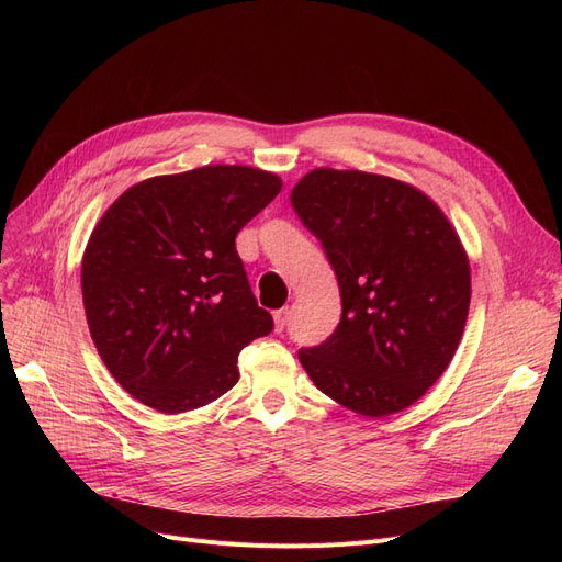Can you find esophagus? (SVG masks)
<instances>
[{
	"mask_svg": "<svg viewBox=\"0 0 562 562\" xmlns=\"http://www.w3.org/2000/svg\"><path fill=\"white\" fill-rule=\"evenodd\" d=\"M288 318H291V312H288V307L274 312V328H277V333H281L288 326Z\"/></svg>",
	"mask_w": 562,
	"mask_h": 562,
	"instance_id": "34e87169",
	"label": "esophagus"
}]
</instances>
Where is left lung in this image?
<instances>
[{
  "mask_svg": "<svg viewBox=\"0 0 562 562\" xmlns=\"http://www.w3.org/2000/svg\"><path fill=\"white\" fill-rule=\"evenodd\" d=\"M335 269L342 318L300 363L323 394L366 417L424 396L457 351L471 300L459 236L415 187L316 168L291 194Z\"/></svg>",
  "mask_w": 562,
  "mask_h": 562,
  "instance_id": "obj_1",
  "label": "left lung"
}]
</instances>
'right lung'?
Listing matches in <instances>:
<instances>
[{"label":"right lung","mask_w":562,"mask_h":562,"mask_svg":"<svg viewBox=\"0 0 562 562\" xmlns=\"http://www.w3.org/2000/svg\"><path fill=\"white\" fill-rule=\"evenodd\" d=\"M281 192L274 173L203 166L133 184L95 225L81 295L100 359L133 398L176 415L239 382V351L274 330L236 234Z\"/></svg>","instance_id":"right-lung-1"}]
</instances>
